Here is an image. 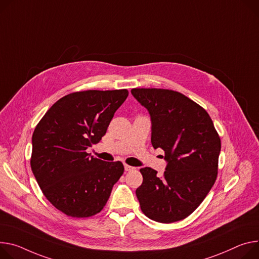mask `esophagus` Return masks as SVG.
Here are the masks:
<instances>
[{"label": "esophagus", "instance_id": "34e87169", "mask_svg": "<svg viewBox=\"0 0 259 259\" xmlns=\"http://www.w3.org/2000/svg\"><path fill=\"white\" fill-rule=\"evenodd\" d=\"M124 167H125V170H126V171H131V170H134V169H135L133 166L128 165V164H125Z\"/></svg>", "mask_w": 259, "mask_h": 259}]
</instances>
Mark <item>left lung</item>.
Instances as JSON below:
<instances>
[{"instance_id": "obj_1", "label": "left lung", "mask_w": 259, "mask_h": 259, "mask_svg": "<svg viewBox=\"0 0 259 259\" xmlns=\"http://www.w3.org/2000/svg\"><path fill=\"white\" fill-rule=\"evenodd\" d=\"M152 121L151 142L161 148L167 166L159 178L151 167L140 169L136 189L143 213L160 223L183 220L199 206L218 175L221 140L208 113L183 94L164 89H132Z\"/></svg>"}]
</instances>
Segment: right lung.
<instances>
[{
	"label": "right lung",
	"instance_id": "obj_1",
	"mask_svg": "<svg viewBox=\"0 0 259 259\" xmlns=\"http://www.w3.org/2000/svg\"><path fill=\"white\" fill-rule=\"evenodd\" d=\"M128 91L89 90L58 100L32 136L31 167L44 196L74 218L98 214L124 172L120 161L105 162L85 151L106 133Z\"/></svg>",
	"mask_w": 259,
	"mask_h": 259
}]
</instances>
